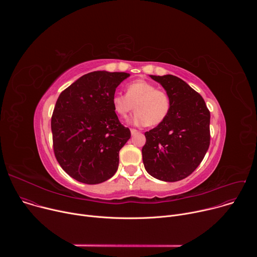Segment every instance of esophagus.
Masks as SVG:
<instances>
[{"label": "esophagus", "instance_id": "esophagus-1", "mask_svg": "<svg viewBox=\"0 0 257 257\" xmlns=\"http://www.w3.org/2000/svg\"><path fill=\"white\" fill-rule=\"evenodd\" d=\"M130 131H131V134H132V135H135V134L138 133V131H137L136 129H131Z\"/></svg>", "mask_w": 257, "mask_h": 257}]
</instances>
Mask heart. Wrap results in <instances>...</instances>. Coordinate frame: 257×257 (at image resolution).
Segmentation results:
<instances>
[{
	"label": "heart",
	"instance_id": "heart-1",
	"mask_svg": "<svg viewBox=\"0 0 257 257\" xmlns=\"http://www.w3.org/2000/svg\"><path fill=\"white\" fill-rule=\"evenodd\" d=\"M113 107L117 115L122 118L132 112L136 113L130 122L134 125L158 126L168 117L171 108L169 94L156 85L145 80H136L126 87V94L115 93L112 97Z\"/></svg>",
	"mask_w": 257,
	"mask_h": 257
}]
</instances>
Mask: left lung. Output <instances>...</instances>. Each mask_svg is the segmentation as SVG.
<instances>
[{
	"label": "left lung",
	"instance_id": "8db88e82",
	"mask_svg": "<svg viewBox=\"0 0 257 257\" xmlns=\"http://www.w3.org/2000/svg\"><path fill=\"white\" fill-rule=\"evenodd\" d=\"M151 77L166 89L171 108L162 124L144 133V168L159 180L180 181L194 172L209 148L210 113L202 96L179 77Z\"/></svg>",
	"mask_w": 257,
	"mask_h": 257
}]
</instances>
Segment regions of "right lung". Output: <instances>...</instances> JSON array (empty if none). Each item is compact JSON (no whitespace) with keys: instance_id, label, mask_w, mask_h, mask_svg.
Masks as SVG:
<instances>
[{"instance_id":"obj_1","label":"right lung","mask_w":257,"mask_h":257,"mask_svg":"<svg viewBox=\"0 0 257 257\" xmlns=\"http://www.w3.org/2000/svg\"><path fill=\"white\" fill-rule=\"evenodd\" d=\"M129 76L125 72H90L59 95L51 122L53 148L73 179L98 184L117 172L119 152L131 133L120 123L112 97Z\"/></svg>"}]
</instances>
